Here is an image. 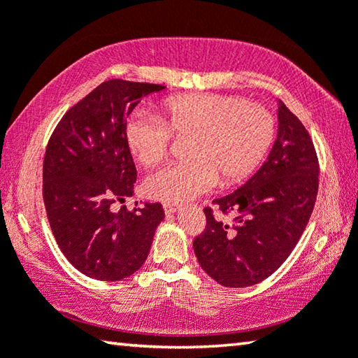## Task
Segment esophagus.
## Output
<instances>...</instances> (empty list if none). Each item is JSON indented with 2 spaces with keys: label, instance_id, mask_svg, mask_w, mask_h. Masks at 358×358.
<instances>
[{
  "label": "esophagus",
  "instance_id": "34e87169",
  "mask_svg": "<svg viewBox=\"0 0 358 358\" xmlns=\"http://www.w3.org/2000/svg\"><path fill=\"white\" fill-rule=\"evenodd\" d=\"M180 210V205L178 203H164V211L167 215L175 213V211Z\"/></svg>",
  "mask_w": 358,
  "mask_h": 358
}]
</instances>
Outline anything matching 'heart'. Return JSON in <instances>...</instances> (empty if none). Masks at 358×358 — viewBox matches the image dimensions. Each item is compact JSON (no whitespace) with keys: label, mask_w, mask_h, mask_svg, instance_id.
Masks as SVG:
<instances>
[{"label":"heart","mask_w":358,"mask_h":358,"mask_svg":"<svg viewBox=\"0 0 358 358\" xmlns=\"http://www.w3.org/2000/svg\"><path fill=\"white\" fill-rule=\"evenodd\" d=\"M161 118L134 115L124 141L143 167L164 162L173 137L189 141V162L162 169L145 181V192L156 201L181 203L210 191L221 180L232 186L250 177L265 159L276 136L268 107L234 94L191 93L164 99Z\"/></svg>","instance_id":"heart-1"}]
</instances>
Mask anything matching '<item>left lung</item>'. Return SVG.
<instances>
[{"instance_id": "obj_1", "label": "left lung", "mask_w": 358, "mask_h": 358, "mask_svg": "<svg viewBox=\"0 0 358 358\" xmlns=\"http://www.w3.org/2000/svg\"><path fill=\"white\" fill-rule=\"evenodd\" d=\"M278 138L264 166L229 196L205 207L207 226L194 238L205 273L224 287H248L280 268L310 221L319 159L301 121L280 102ZM234 213L230 223L222 215Z\"/></svg>"}]
</instances>
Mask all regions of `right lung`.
Listing matches in <instances>:
<instances>
[{"instance_id": "1", "label": "right lung", "mask_w": 358, "mask_h": 358, "mask_svg": "<svg viewBox=\"0 0 358 358\" xmlns=\"http://www.w3.org/2000/svg\"><path fill=\"white\" fill-rule=\"evenodd\" d=\"M164 88L107 80L72 106L48 138L42 167L48 222L66 259L94 280L120 281L136 273L164 220L161 203L112 210L132 196L137 178L124 141L126 118L143 98Z\"/></svg>"}]
</instances>
